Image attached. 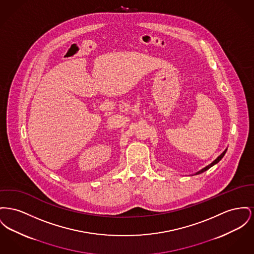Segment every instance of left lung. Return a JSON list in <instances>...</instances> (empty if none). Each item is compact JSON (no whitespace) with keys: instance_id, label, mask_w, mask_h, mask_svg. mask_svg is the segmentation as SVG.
<instances>
[{"instance_id":"left-lung-1","label":"left lung","mask_w":254,"mask_h":254,"mask_svg":"<svg viewBox=\"0 0 254 254\" xmlns=\"http://www.w3.org/2000/svg\"><path fill=\"white\" fill-rule=\"evenodd\" d=\"M225 152H226V149L224 150V152H223V153H222V154H221V155H220V156H219V157H218V158H217V159H216L215 161H213V162H212L211 164L208 165V166H206L205 168H203V169H202V170H200L199 172H197V173H196L195 175H199V174H201V173H203V172L207 171V170H208V169H210V168H211L212 166H214V165L217 164V163H218V162H219V161H220V160H221V159H222V158L224 157V154H225Z\"/></svg>"}]
</instances>
